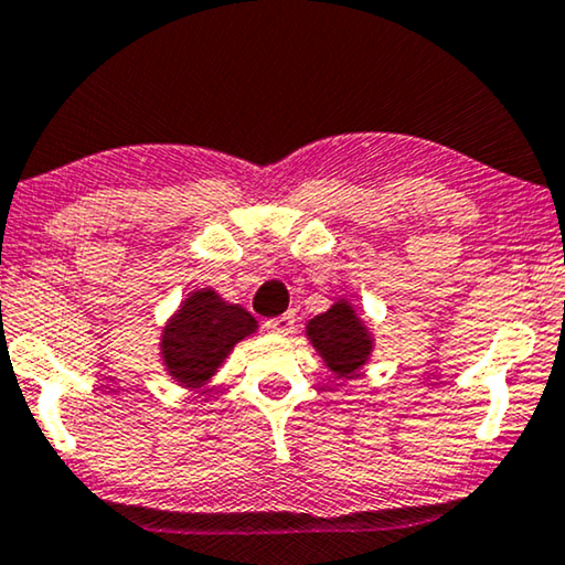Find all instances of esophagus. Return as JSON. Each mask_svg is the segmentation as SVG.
Segmentation results:
<instances>
[{"mask_svg": "<svg viewBox=\"0 0 565 565\" xmlns=\"http://www.w3.org/2000/svg\"><path fill=\"white\" fill-rule=\"evenodd\" d=\"M266 331L276 335H289L295 331V316H291V312H284V316L266 320Z\"/></svg>", "mask_w": 565, "mask_h": 565, "instance_id": "1", "label": "esophagus"}]
</instances>
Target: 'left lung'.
<instances>
[{
  "instance_id": "1",
  "label": "left lung",
  "mask_w": 565,
  "mask_h": 565,
  "mask_svg": "<svg viewBox=\"0 0 565 565\" xmlns=\"http://www.w3.org/2000/svg\"><path fill=\"white\" fill-rule=\"evenodd\" d=\"M307 339L326 367L341 381H352L367 365L375 349V335L347 297H339L305 326Z\"/></svg>"
}]
</instances>
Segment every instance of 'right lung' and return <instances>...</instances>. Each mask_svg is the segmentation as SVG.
<instances>
[{
	"label": "right lung",
	"instance_id": "add662e5",
	"mask_svg": "<svg viewBox=\"0 0 565 565\" xmlns=\"http://www.w3.org/2000/svg\"><path fill=\"white\" fill-rule=\"evenodd\" d=\"M253 333H258V320L245 307L211 287L195 289L163 323L159 356L171 381L182 388H205L230 360L232 349Z\"/></svg>",
	"mask_w": 565,
	"mask_h": 565
}]
</instances>
